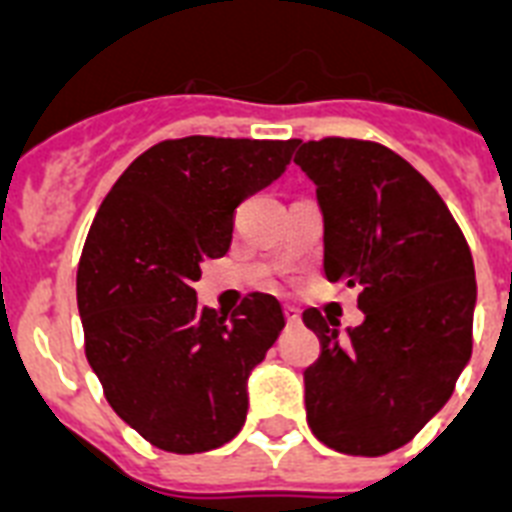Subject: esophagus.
I'll use <instances>...</instances> for the list:
<instances>
[{"label":"esophagus","mask_w":512,"mask_h":512,"mask_svg":"<svg viewBox=\"0 0 512 512\" xmlns=\"http://www.w3.org/2000/svg\"><path fill=\"white\" fill-rule=\"evenodd\" d=\"M282 314H285V322L287 324H298V322H301V311H298V308H295V306H285V308H282Z\"/></svg>","instance_id":"1"}]
</instances>
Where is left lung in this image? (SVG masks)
Returning a JSON list of instances; mask_svg holds the SVG:
<instances>
[{"mask_svg": "<svg viewBox=\"0 0 512 512\" xmlns=\"http://www.w3.org/2000/svg\"><path fill=\"white\" fill-rule=\"evenodd\" d=\"M295 164L324 214V274L361 287L348 335L303 311L322 353L306 371V418L345 455L411 442L450 400L474 348L476 274L458 222L424 175L358 138L298 141Z\"/></svg>", "mask_w": 512, "mask_h": 512, "instance_id": "1", "label": "left lung"}]
</instances>
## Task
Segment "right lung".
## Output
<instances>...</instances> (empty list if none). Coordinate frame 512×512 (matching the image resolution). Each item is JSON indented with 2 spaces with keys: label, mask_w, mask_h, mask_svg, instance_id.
Segmentation results:
<instances>
[{
  "label": "right lung",
  "mask_w": 512,
  "mask_h": 512,
  "mask_svg": "<svg viewBox=\"0 0 512 512\" xmlns=\"http://www.w3.org/2000/svg\"><path fill=\"white\" fill-rule=\"evenodd\" d=\"M298 141L188 135L143 151L96 211L78 264L86 358L114 413L167 453L240 432L248 374L285 327L274 295L230 316L198 308L201 261L225 256L238 209L277 180Z\"/></svg>",
  "instance_id": "right-lung-1"
}]
</instances>
